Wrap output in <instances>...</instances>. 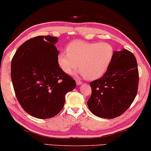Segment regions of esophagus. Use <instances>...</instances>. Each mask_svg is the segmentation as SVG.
I'll return each mask as SVG.
<instances>
[{
  "instance_id": "esophagus-1",
  "label": "esophagus",
  "mask_w": 151,
  "mask_h": 151,
  "mask_svg": "<svg viewBox=\"0 0 151 151\" xmlns=\"http://www.w3.org/2000/svg\"><path fill=\"white\" fill-rule=\"evenodd\" d=\"M76 83L77 85H81L82 84V81H81L79 79H76Z\"/></svg>"
}]
</instances>
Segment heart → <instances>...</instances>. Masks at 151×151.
<instances>
[{"mask_svg": "<svg viewBox=\"0 0 151 151\" xmlns=\"http://www.w3.org/2000/svg\"><path fill=\"white\" fill-rule=\"evenodd\" d=\"M113 55V47L106 42L76 40L68 45L66 52L58 55V62L66 74L71 75L78 67L87 79L95 80L106 71Z\"/></svg>", "mask_w": 151, "mask_h": 151, "instance_id": "1", "label": "heart"}]
</instances>
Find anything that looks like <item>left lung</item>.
Masks as SVG:
<instances>
[{
    "label": "left lung",
    "mask_w": 151,
    "mask_h": 151,
    "mask_svg": "<svg viewBox=\"0 0 151 151\" xmlns=\"http://www.w3.org/2000/svg\"><path fill=\"white\" fill-rule=\"evenodd\" d=\"M139 74L136 59L127 49L114 51L104 75L89 83L87 106L94 115L114 119L127 111L137 95Z\"/></svg>",
    "instance_id": "8db88e82"
}]
</instances>
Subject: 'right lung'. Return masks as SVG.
Wrapping results in <instances>:
<instances>
[{"label": "right lung", "mask_w": 151, "mask_h": 151, "mask_svg": "<svg viewBox=\"0 0 151 151\" xmlns=\"http://www.w3.org/2000/svg\"><path fill=\"white\" fill-rule=\"evenodd\" d=\"M58 38L38 36L20 46L13 55L11 76L18 102L27 113L49 119L61 111L65 95L76 82L60 68Z\"/></svg>", "instance_id": "right-lung-1"}]
</instances>
